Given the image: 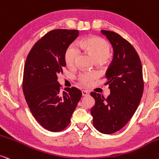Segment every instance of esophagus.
Listing matches in <instances>:
<instances>
[{
    "label": "esophagus",
    "instance_id": "34e87169",
    "mask_svg": "<svg viewBox=\"0 0 159 159\" xmlns=\"http://www.w3.org/2000/svg\"><path fill=\"white\" fill-rule=\"evenodd\" d=\"M82 93L83 96H88L89 95V92L87 91V90H82Z\"/></svg>",
    "mask_w": 159,
    "mask_h": 159
}]
</instances>
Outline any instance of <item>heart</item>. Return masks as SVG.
Wrapping results in <instances>:
<instances>
[{
    "instance_id": "obj_1",
    "label": "heart",
    "mask_w": 159,
    "mask_h": 159,
    "mask_svg": "<svg viewBox=\"0 0 159 159\" xmlns=\"http://www.w3.org/2000/svg\"><path fill=\"white\" fill-rule=\"evenodd\" d=\"M80 48L85 51L96 62H104L108 58L111 53V45L105 39L98 36H90L79 42ZM79 55V50L75 44L68 47L65 52V63L68 67L72 68L76 64ZM97 77L95 73L84 72L78 77L80 82L84 85H88Z\"/></svg>"
}]
</instances>
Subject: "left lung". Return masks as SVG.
<instances>
[{
	"label": "left lung",
	"instance_id": "8db88e82",
	"mask_svg": "<svg viewBox=\"0 0 159 159\" xmlns=\"http://www.w3.org/2000/svg\"><path fill=\"white\" fill-rule=\"evenodd\" d=\"M112 45L114 55L106 72L110 94L107 98L91 92L95 99L91 115L94 127L110 134L125 126L139 106L143 94V67L134 47L118 34L102 30Z\"/></svg>",
	"mask_w": 159,
	"mask_h": 159
}]
</instances>
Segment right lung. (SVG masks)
I'll return each instance as SVG.
<instances>
[{
	"instance_id": "1",
	"label": "right lung",
	"mask_w": 159,
	"mask_h": 159,
	"mask_svg": "<svg viewBox=\"0 0 159 159\" xmlns=\"http://www.w3.org/2000/svg\"><path fill=\"white\" fill-rule=\"evenodd\" d=\"M79 36V30L56 29L39 39L28 53L25 64L22 90L30 112L40 125L52 132L61 131L82 97L77 88L61 92L57 75L66 64L68 47Z\"/></svg>"
}]
</instances>
